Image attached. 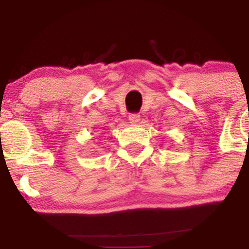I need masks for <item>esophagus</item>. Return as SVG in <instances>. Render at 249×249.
Listing matches in <instances>:
<instances>
[{
    "label": "esophagus",
    "instance_id": "esophagus-1",
    "mask_svg": "<svg viewBox=\"0 0 249 249\" xmlns=\"http://www.w3.org/2000/svg\"><path fill=\"white\" fill-rule=\"evenodd\" d=\"M140 119H141V117H140V114H137V113H132V114L129 115V120L131 124H137V123L140 122Z\"/></svg>",
    "mask_w": 249,
    "mask_h": 249
}]
</instances>
